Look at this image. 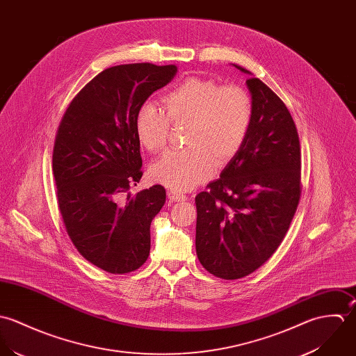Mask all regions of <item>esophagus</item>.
<instances>
[{
    "instance_id": "obj_1",
    "label": "esophagus",
    "mask_w": 356,
    "mask_h": 356,
    "mask_svg": "<svg viewBox=\"0 0 356 356\" xmlns=\"http://www.w3.org/2000/svg\"><path fill=\"white\" fill-rule=\"evenodd\" d=\"M168 198L170 202H181V201H186L187 197L180 194V193H176V191H168Z\"/></svg>"
}]
</instances>
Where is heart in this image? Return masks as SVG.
Returning a JSON list of instances; mask_svg holds the SVG:
<instances>
[{"label": "heart", "instance_id": "obj_1", "mask_svg": "<svg viewBox=\"0 0 356 356\" xmlns=\"http://www.w3.org/2000/svg\"><path fill=\"white\" fill-rule=\"evenodd\" d=\"M162 110L143 106L135 118L138 140L149 152H159L168 140L169 122H188L187 148L170 151L156 161L149 176L170 190L187 191L225 168L248 138L253 103L236 85L221 86L213 79L190 76L168 89Z\"/></svg>", "mask_w": 356, "mask_h": 356}]
</instances>
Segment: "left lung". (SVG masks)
Here are the masks:
<instances>
[{
	"label": "left lung",
	"instance_id": "8db88e82",
	"mask_svg": "<svg viewBox=\"0 0 356 356\" xmlns=\"http://www.w3.org/2000/svg\"><path fill=\"white\" fill-rule=\"evenodd\" d=\"M246 85L253 103L248 138L220 179L195 197L197 256L221 280L243 278L274 254L301 194L300 142L287 107L259 78Z\"/></svg>",
	"mask_w": 356,
	"mask_h": 356
}]
</instances>
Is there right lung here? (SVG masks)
Segmentation results:
<instances>
[{
    "label": "right lung",
    "instance_id": "right-lung-1",
    "mask_svg": "<svg viewBox=\"0 0 356 356\" xmlns=\"http://www.w3.org/2000/svg\"><path fill=\"white\" fill-rule=\"evenodd\" d=\"M176 72L151 63L106 69L72 99L58 129L52 166L66 231L82 257L110 274L135 271L149 254L166 191L155 184L121 197L143 176L136 114Z\"/></svg>",
    "mask_w": 356,
    "mask_h": 356
}]
</instances>
